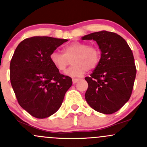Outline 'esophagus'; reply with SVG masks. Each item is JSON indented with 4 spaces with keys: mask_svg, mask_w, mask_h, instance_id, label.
I'll use <instances>...</instances> for the list:
<instances>
[{
    "mask_svg": "<svg viewBox=\"0 0 147 147\" xmlns=\"http://www.w3.org/2000/svg\"><path fill=\"white\" fill-rule=\"evenodd\" d=\"M79 80H80V79L78 78H72V82H73V84H75V83L78 82Z\"/></svg>",
    "mask_w": 147,
    "mask_h": 147,
    "instance_id": "34e87169",
    "label": "esophagus"
}]
</instances>
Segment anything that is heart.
I'll return each instance as SVG.
<instances>
[{"label": "heart", "mask_w": 147, "mask_h": 147, "mask_svg": "<svg viewBox=\"0 0 147 147\" xmlns=\"http://www.w3.org/2000/svg\"><path fill=\"white\" fill-rule=\"evenodd\" d=\"M63 53L53 51L50 54V61L59 72H65L72 60L73 65L66 72L67 75L80 77L86 70H92L97 67L101 57L99 48L89 46L86 43L73 41L64 46Z\"/></svg>", "instance_id": "heart-1"}]
</instances>
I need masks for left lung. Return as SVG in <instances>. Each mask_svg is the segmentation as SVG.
<instances>
[{"instance_id": "left-lung-1", "label": "left lung", "mask_w": 147, "mask_h": 147, "mask_svg": "<svg viewBox=\"0 0 147 147\" xmlns=\"http://www.w3.org/2000/svg\"><path fill=\"white\" fill-rule=\"evenodd\" d=\"M96 41L101 51L99 63L89 77L85 99L104 114L120 110L132 94L137 73L133 53L125 40L116 33L101 31L83 36Z\"/></svg>"}]
</instances>
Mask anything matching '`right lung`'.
Returning <instances> with one entry per match:
<instances>
[{
    "label": "right lung",
    "mask_w": 147,
    "mask_h": 147,
    "mask_svg": "<svg viewBox=\"0 0 147 147\" xmlns=\"http://www.w3.org/2000/svg\"><path fill=\"white\" fill-rule=\"evenodd\" d=\"M67 39L49 36L25 38L16 48L10 80L20 106L36 118H45L61 107L72 78L60 73L50 54Z\"/></svg>",
    "instance_id": "1"
}]
</instances>
